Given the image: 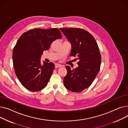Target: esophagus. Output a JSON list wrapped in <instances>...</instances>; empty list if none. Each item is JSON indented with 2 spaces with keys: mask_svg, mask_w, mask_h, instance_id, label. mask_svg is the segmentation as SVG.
Here are the masks:
<instances>
[{
  "mask_svg": "<svg viewBox=\"0 0 128 128\" xmlns=\"http://www.w3.org/2000/svg\"><path fill=\"white\" fill-rule=\"evenodd\" d=\"M55 68H60V67H62V65L60 64H55Z\"/></svg>",
  "mask_w": 128,
  "mask_h": 128,
  "instance_id": "34e87169",
  "label": "esophagus"
}]
</instances>
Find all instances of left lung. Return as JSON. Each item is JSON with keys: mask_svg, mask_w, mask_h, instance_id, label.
Listing matches in <instances>:
<instances>
[{"mask_svg": "<svg viewBox=\"0 0 128 128\" xmlns=\"http://www.w3.org/2000/svg\"><path fill=\"white\" fill-rule=\"evenodd\" d=\"M62 32L71 44V56H76L78 66L76 69L66 66L67 74L64 79L66 88L72 92H80L88 88L98 73L101 55L94 36L80 28H62Z\"/></svg>", "mask_w": 128, "mask_h": 128, "instance_id": "1", "label": "left lung"}]
</instances>
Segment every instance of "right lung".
I'll return each instance as SVG.
<instances>
[{"label":"right lung","instance_id":"right-lung-1","mask_svg":"<svg viewBox=\"0 0 128 128\" xmlns=\"http://www.w3.org/2000/svg\"><path fill=\"white\" fill-rule=\"evenodd\" d=\"M62 38L57 28L34 29L20 37L13 48V63L17 78L27 89L38 92L47 86L55 64L44 61L41 64V57L52 42Z\"/></svg>","mask_w":128,"mask_h":128}]
</instances>
